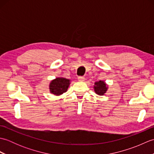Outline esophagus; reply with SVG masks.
I'll use <instances>...</instances> for the list:
<instances>
[{"label":"esophagus","instance_id":"1","mask_svg":"<svg viewBox=\"0 0 154 154\" xmlns=\"http://www.w3.org/2000/svg\"><path fill=\"white\" fill-rule=\"evenodd\" d=\"M85 79V78L83 77V76L78 77V81H84Z\"/></svg>","mask_w":154,"mask_h":154}]
</instances>
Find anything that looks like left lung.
Listing matches in <instances>:
<instances>
[{
  "label": "left lung",
  "mask_w": 154,
  "mask_h": 154,
  "mask_svg": "<svg viewBox=\"0 0 154 154\" xmlns=\"http://www.w3.org/2000/svg\"><path fill=\"white\" fill-rule=\"evenodd\" d=\"M108 90V85L103 81H97L94 83V91L96 94L99 95H104Z\"/></svg>",
  "instance_id": "left-lung-1"
}]
</instances>
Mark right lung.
<instances>
[{"instance_id": "1", "label": "right lung", "mask_w": 154, "mask_h": 154, "mask_svg": "<svg viewBox=\"0 0 154 154\" xmlns=\"http://www.w3.org/2000/svg\"><path fill=\"white\" fill-rule=\"evenodd\" d=\"M70 85V79L64 77H57L50 83V91L54 95L60 96L67 91Z\"/></svg>"}]
</instances>
